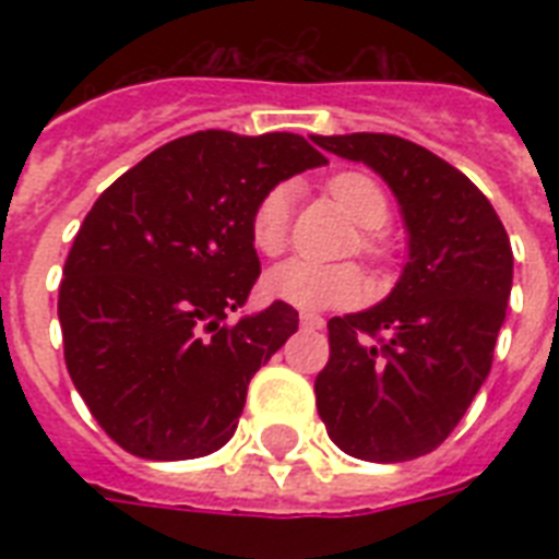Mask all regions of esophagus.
<instances>
[{
  "instance_id": "obj_1",
  "label": "esophagus",
  "mask_w": 559,
  "mask_h": 559,
  "mask_svg": "<svg viewBox=\"0 0 559 559\" xmlns=\"http://www.w3.org/2000/svg\"><path fill=\"white\" fill-rule=\"evenodd\" d=\"M301 324H305V328H313V331H322L324 319L316 313H301Z\"/></svg>"
}]
</instances>
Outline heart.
I'll list each match as a JSON object with an SVG mask.
<instances>
[{
    "mask_svg": "<svg viewBox=\"0 0 559 559\" xmlns=\"http://www.w3.org/2000/svg\"><path fill=\"white\" fill-rule=\"evenodd\" d=\"M328 191L357 226L380 228L389 219V200L382 188L366 174H340L328 182ZM293 188L275 186L261 197L252 214V243L263 254H281L289 243ZM368 252L377 243L366 237ZM263 287L272 298L287 301L298 310H331L350 307L366 296V278L354 263H319L310 258H289L266 272Z\"/></svg>",
    "mask_w": 559,
    "mask_h": 559,
    "instance_id": "obj_1",
    "label": "heart"
}]
</instances>
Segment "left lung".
<instances>
[{
    "instance_id": "obj_1",
    "label": "left lung",
    "mask_w": 559,
    "mask_h": 559,
    "mask_svg": "<svg viewBox=\"0 0 559 559\" xmlns=\"http://www.w3.org/2000/svg\"><path fill=\"white\" fill-rule=\"evenodd\" d=\"M313 142L380 174L408 231L389 296L328 322L316 406L342 452L412 461L447 441L490 373L511 298V240L485 193L420 144L385 133Z\"/></svg>"
}]
</instances>
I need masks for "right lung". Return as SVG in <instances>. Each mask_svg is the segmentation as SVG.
<instances>
[{"label":"right lung","instance_id":"obj_1","mask_svg":"<svg viewBox=\"0 0 559 559\" xmlns=\"http://www.w3.org/2000/svg\"><path fill=\"white\" fill-rule=\"evenodd\" d=\"M322 165L296 133L205 130L162 144L92 205L57 316L74 389L121 450L202 459L235 435L249 380L298 331L284 301L226 322L261 275L254 205Z\"/></svg>","mask_w":559,"mask_h":559}]
</instances>
